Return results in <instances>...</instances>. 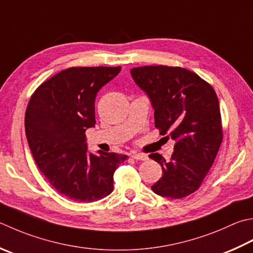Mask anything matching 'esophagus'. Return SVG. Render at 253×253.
I'll list each match as a JSON object with an SVG mask.
<instances>
[{
  "label": "esophagus",
  "instance_id": "esophagus-1",
  "mask_svg": "<svg viewBox=\"0 0 253 253\" xmlns=\"http://www.w3.org/2000/svg\"><path fill=\"white\" fill-rule=\"evenodd\" d=\"M131 158L135 160H141V161H145L148 159V157L146 155H143V153H132Z\"/></svg>",
  "mask_w": 253,
  "mask_h": 253
}]
</instances>
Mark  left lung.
<instances>
[{"instance_id":"1","label":"left lung","mask_w":253,"mask_h":253,"mask_svg":"<svg viewBox=\"0 0 253 253\" xmlns=\"http://www.w3.org/2000/svg\"><path fill=\"white\" fill-rule=\"evenodd\" d=\"M130 73L150 98L156 128L175 140L169 161L159 153L149 156L162 168L161 179L151 190L172 200L189 196L199 190L222 141L216 92L195 72L181 67L145 66L132 68Z\"/></svg>"}]
</instances>
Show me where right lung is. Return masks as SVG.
Returning a JSON list of instances; mask_svg holds the SVG:
<instances>
[{
  "label": "right lung",
  "mask_w": 253,
  "mask_h": 253,
  "mask_svg": "<svg viewBox=\"0 0 253 253\" xmlns=\"http://www.w3.org/2000/svg\"><path fill=\"white\" fill-rule=\"evenodd\" d=\"M121 67H72L39 85L25 113V131L39 170L58 193L91 203L113 192V175L128 156L87 151L95 126V97Z\"/></svg>",
  "instance_id": "right-lung-1"
}]
</instances>
